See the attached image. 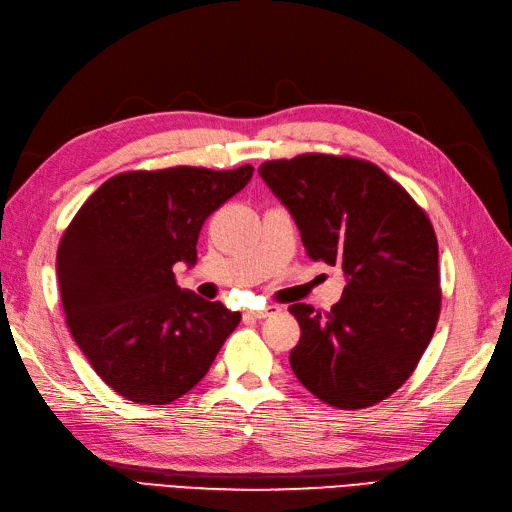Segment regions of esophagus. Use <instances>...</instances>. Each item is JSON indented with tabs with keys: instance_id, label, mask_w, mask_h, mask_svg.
Here are the masks:
<instances>
[{
	"instance_id": "esophagus-1",
	"label": "esophagus",
	"mask_w": 512,
	"mask_h": 512,
	"mask_svg": "<svg viewBox=\"0 0 512 512\" xmlns=\"http://www.w3.org/2000/svg\"><path fill=\"white\" fill-rule=\"evenodd\" d=\"M274 312V308H263V310H249L246 312V317L249 319H266V317H270Z\"/></svg>"
}]
</instances>
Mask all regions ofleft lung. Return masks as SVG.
<instances>
[{
    "label": "left lung",
    "instance_id": "8db88e82",
    "mask_svg": "<svg viewBox=\"0 0 512 512\" xmlns=\"http://www.w3.org/2000/svg\"><path fill=\"white\" fill-rule=\"evenodd\" d=\"M310 259L340 266L342 300L329 312L291 304L302 336L289 355L321 402L359 410L387 400L415 372L440 317L434 225L372 161L304 153L261 163Z\"/></svg>",
    "mask_w": 512,
    "mask_h": 512
}]
</instances>
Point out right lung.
Returning a JSON list of instances; mask_svg holds the SVG:
<instances>
[{
	"mask_svg": "<svg viewBox=\"0 0 512 512\" xmlns=\"http://www.w3.org/2000/svg\"><path fill=\"white\" fill-rule=\"evenodd\" d=\"M255 168L176 166L108 178L65 227L61 306L102 381L136 404H170L206 376L242 315L180 291L172 268L197 261L210 214Z\"/></svg>",
	"mask_w": 512,
	"mask_h": 512,
	"instance_id": "right-lung-1",
	"label": "right lung"
}]
</instances>
